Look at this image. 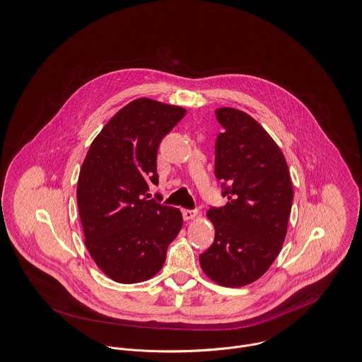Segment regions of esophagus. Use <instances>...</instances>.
<instances>
[{
	"label": "esophagus",
	"mask_w": 362,
	"mask_h": 362,
	"mask_svg": "<svg viewBox=\"0 0 362 362\" xmlns=\"http://www.w3.org/2000/svg\"><path fill=\"white\" fill-rule=\"evenodd\" d=\"M182 214H183L185 221H190V219H194L199 215V211L197 209H183Z\"/></svg>",
	"instance_id": "34e87169"
}]
</instances>
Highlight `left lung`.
<instances>
[{"instance_id":"1","label":"left lung","mask_w":362,"mask_h":362,"mask_svg":"<svg viewBox=\"0 0 362 362\" xmlns=\"http://www.w3.org/2000/svg\"><path fill=\"white\" fill-rule=\"evenodd\" d=\"M225 129L215 144V176L228 202L206 218L215 240L200 255L201 269L225 287L259 279L281 252L293 202L287 162L268 132L236 108H218Z\"/></svg>"}]
</instances>
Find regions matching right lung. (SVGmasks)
Listing matches in <instances>:
<instances>
[{
  "mask_svg": "<svg viewBox=\"0 0 362 362\" xmlns=\"http://www.w3.org/2000/svg\"><path fill=\"white\" fill-rule=\"evenodd\" d=\"M185 115L182 107L133 100L107 122L87 151L76 189L84 244L112 281L156 276L182 229L177 208L144 196L151 183L158 185L160 143Z\"/></svg>",
  "mask_w": 362,
  "mask_h": 362,
  "instance_id": "obj_1",
  "label": "right lung"
}]
</instances>
